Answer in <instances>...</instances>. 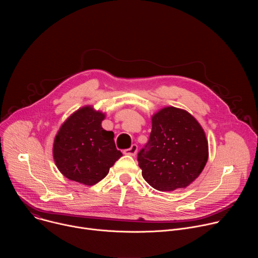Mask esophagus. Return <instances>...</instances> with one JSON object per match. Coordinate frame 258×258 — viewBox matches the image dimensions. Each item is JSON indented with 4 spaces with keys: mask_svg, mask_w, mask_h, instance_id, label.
Listing matches in <instances>:
<instances>
[{
    "mask_svg": "<svg viewBox=\"0 0 258 258\" xmlns=\"http://www.w3.org/2000/svg\"><path fill=\"white\" fill-rule=\"evenodd\" d=\"M137 151H138V146H137L136 144H133V145L131 146V148L125 149V150L123 151V153H124V154H126V155L135 156V155L137 154Z\"/></svg>",
    "mask_w": 258,
    "mask_h": 258,
    "instance_id": "esophagus-1",
    "label": "esophagus"
}]
</instances>
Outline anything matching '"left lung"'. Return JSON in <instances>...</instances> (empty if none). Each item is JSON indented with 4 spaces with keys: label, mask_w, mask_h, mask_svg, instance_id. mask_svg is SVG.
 <instances>
[{
    "label": "left lung",
    "mask_w": 258,
    "mask_h": 258,
    "mask_svg": "<svg viewBox=\"0 0 258 258\" xmlns=\"http://www.w3.org/2000/svg\"><path fill=\"white\" fill-rule=\"evenodd\" d=\"M207 159L208 144L201 125L175 107L163 108L153 115L149 141L138 153L143 177L161 192L189 186Z\"/></svg>",
    "instance_id": "obj_1"
}]
</instances>
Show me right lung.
Instances as JSON below:
<instances>
[{
  "label": "right lung",
  "mask_w": 258,
  "mask_h": 258,
  "mask_svg": "<svg viewBox=\"0 0 258 258\" xmlns=\"http://www.w3.org/2000/svg\"><path fill=\"white\" fill-rule=\"evenodd\" d=\"M105 115L92 107L73 113L60 127L53 147L55 163L67 178L87 186L103 179L122 153L113 132L101 126Z\"/></svg>",
  "instance_id": "1"
}]
</instances>
